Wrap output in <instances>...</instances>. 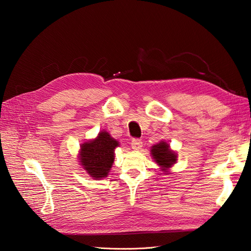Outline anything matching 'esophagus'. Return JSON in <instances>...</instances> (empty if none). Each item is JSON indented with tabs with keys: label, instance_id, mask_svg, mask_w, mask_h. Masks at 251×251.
Returning <instances> with one entry per match:
<instances>
[{
	"label": "esophagus",
	"instance_id": "obj_1",
	"mask_svg": "<svg viewBox=\"0 0 251 251\" xmlns=\"http://www.w3.org/2000/svg\"><path fill=\"white\" fill-rule=\"evenodd\" d=\"M131 148L134 149V150H140L142 148V141L139 139H132L131 140Z\"/></svg>",
	"mask_w": 251,
	"mask_h": 251
}]
</instances>
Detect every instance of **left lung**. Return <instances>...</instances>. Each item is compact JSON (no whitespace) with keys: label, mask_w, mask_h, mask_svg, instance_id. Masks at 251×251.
I'll return each mask as SVG.
<instances>
[{"label":"left lung","mask_w":251,"mask_h":251,"mask_svg":"<svg viewBox=\"0 0 251 251\" xmlns=\"http://www.w3.org/2000/svg\"><path fill=\"white\" fill-rule=\"evenodd\" d=\"M151 156L154 159L158 166L159 169L162 170L164 174H168L169 169L172 168L174 165L177 163L178 154L176 151L172 150L170 145L167 141H161L151 147Z\"/></svg>","instance_id":"8db88e82"}]
</instances>
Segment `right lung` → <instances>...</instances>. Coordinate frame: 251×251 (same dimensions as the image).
<instances>
[{"mask_svg":"<svg viewBox=\"0 0 251 251\" xmlns=\"http://www.w3.org/2000/svg\"><path fill=\"white\" fill-rule=\"evenodd\" d=\"M119 146L120 142L108 131L101 130L97 137L79 147V165L95 180L108 177L114 163V150Z\"/></svg>","mask_w":251,"mask_h":251,"instance_id":"add662e5","label":"right lung"}]
</instances>
